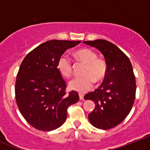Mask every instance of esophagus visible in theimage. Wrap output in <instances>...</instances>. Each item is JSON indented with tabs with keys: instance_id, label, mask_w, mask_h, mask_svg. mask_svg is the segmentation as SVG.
I'll list each match as a JSON object with an SVG mask.
<instances>
[{
	"instance_id": "esophagus-1",
	"label": "esophagus",
	"mask_w": 150,
	"mask_h": 150,
	"mask_svg": "<svg viewBox=\"0 0 150 150\" xmlns=\"http://www.w3.org/2000/svg\"><path fill=\"white\" fill-rule=\"evenodd\" d=\"M79 98H80V100H84V94H82V93H79Z\"/></svg>"
}]
</instances>
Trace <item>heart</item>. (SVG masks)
<instances>
[{"mask_svg":"<svg viewBox=\"0 0 150 150\" xmlns=\"http://www.w3.org/2000/svg\"><path fill=\"white\" fill-rule=\"evenodd\" d=\"M77 59L85 64L82 71L83 76L77 77L69 84V88L80 93H84L92 88L94 82H101L107 74V64L103 59L98 58L93 50L84 48L75 53ZM57 69L62 75L70 78L73 71V66L70 58L62 55L57 61Z\"/></svg>","mask_w":150,"mask_h":150,"instance_id":"b5f03b06","label":"heart"}]
</instances>
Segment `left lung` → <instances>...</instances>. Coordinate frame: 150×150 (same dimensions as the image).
I'll return each mask as SVG.
<instances>
[{"mask_svg":"<svg viewBox=\"0 0 150 150\" xmlns=\"http://www.w3.org/2000/svg\"><path fill=\"white\" fill-rule=\"evenodd\" d=\"M103 53L107 74L102 84L84 96L96 106L88 115L91 124L99 129L108 130L122 123L131 112L136 96V80L128 57L112 43L106 40L84 41Z\"/></svg>","mask_w":150,"mask_h":150,"instance_id":"8db88e82","label":"left lung"}]
</instances>
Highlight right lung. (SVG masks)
<instances>
[{
    "instance_id": "right-lung-1",
    "label": "right lung",
    "mask_w": 150,
    "mask_h": 150,
    "mask_svg": "<svg viewBox=\"0 0 150 150\" xmlns=\"http://www.w3.org/2000/svg\"><path fill=\"white\" fill-rule=\"evenodd\" d=\"M81 41L52 40L40 44L25 56L15 84L16 101L22 115L38 130L50 131L60 127L68 107L79 101L76 91L66 93V83L57 61L67 49Z\"/></svg>"
}]
</instances>
